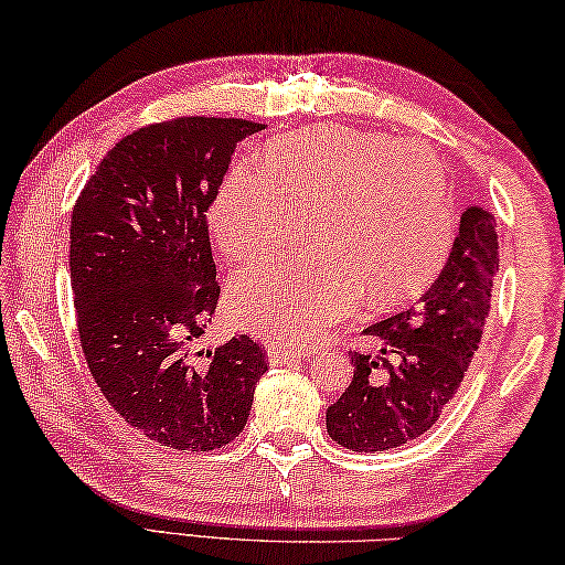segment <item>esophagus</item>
<instances>
[{
	"instance_id": "34e87169",
	"label": "esophagus",
	"mask_w": 565,
	"mask_h": 565,
	"mask_svg": "<svg viewBox=\"0 0 565 565\" xmlns=\"http://www.w3.org/2000/svg\"><path fill=\"white\" fill-rule=\"evenodd\" d=\"M267 360L273 364H282V362H292V360H305L310 358V350H295V348H277V344H270L267 348Z\"/></svg>"
}]
</instances>
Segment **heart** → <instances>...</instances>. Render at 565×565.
<instances>
[{"label":"heart","mask_w":565,"mask_h":565,"mask_svg":"<svg viewBox=\"0 0 565 565\" xmlns=\"http://www.w3.org/2000/svg\"><path fill=\"white\" fill-rule=\"evenodd\" d=\"M302 215L315 253L245 267L227 300L241 328L285 348L318 340L364 292L392 305L429 288L454 245L441 161L387 134L320 126L275 138L260 166L225 178L211 235L227 260L247 263L290 245Z\"/></svg>","instance_id":"b5f03b06"}]
</instances>
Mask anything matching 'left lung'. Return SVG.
I'll return each instance as SVG.
<instances>
[{"label": "left lung", "instance_id": "8db88e82", "mask_svg": "<svg viewBox=\"0 0 565 565\" xmlns=\"http://www.w3.org/2000/svg\"><path fill=\"white\" fill-rule=\"evenodd\" d=\"M497 273V223L471 205L431 288L409 310L364 330L380 352L350 354V387L328 407L332 441L364 454L390 451L437 424L479 350Z\"/></svg>", "mask_w": 565, "mask_h": 565}]
</instances>
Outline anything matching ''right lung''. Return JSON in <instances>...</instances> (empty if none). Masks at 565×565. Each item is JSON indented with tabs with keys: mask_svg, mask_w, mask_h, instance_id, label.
<instances>
[{
	"mask_svg": "<svg viewBox=\"0 0 565 565\" xmlns=\"http://www.w3.org/2000/svg\"><path fill=\"white\" fill-rule=\"evenodd\" d=\"M257 131L205 116L138 128L104 156L72 213L68 267L92 377L134 429L178 451L231 444L267 372L247 334L198 350L221 295L205 213L235 146Z\"/></svg>",
	"mask_w": 565,
	"mask_h": 565,
	"instance_id": "right-lung-1",
	"label": "right lung"
}]
</instances>
